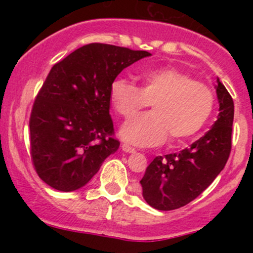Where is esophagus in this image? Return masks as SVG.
<instances>
[{
  "mask_svg": "<svg viewBox=\"0 0 253 253\" xmlns=\"http://www.w3.org/2000/svg\"><path fill=\"white\" fill-rule=\"evenodd\" d=\"M121 149L124 150L125 153H134V152H136V149H134V148H132L131 145H128V144H122Z\"/></svg>",
  "mask_w": 253,
  "mask_h": 253,
  "instance_id": "esophagus-1",
  "label": "esophagus"
}]
</instances>
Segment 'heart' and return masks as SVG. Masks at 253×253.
Instances as JSON below:
<instances>
[{
    "mask_svg": "<svg viewBox=\"0 0 253 253\" xmlns=\"http://www.w3.org/2000/svg\"><path fill=\"white\" fill-rule=\"evenodd\" d=\"M141 86L124 78L110 85V103L119 116L128 120L152 104L153 111L129 120L120 128L124 141L153 147L167 141L182 142L195 136L211 115L213 91L187 73L172 67L153 68L137 76Z\"/></svg>",
    "mask_w": 253,
    "mask_h": 253,
    "instance_id": "b5f03b06",
    "label": "heart"
}]
</instances>
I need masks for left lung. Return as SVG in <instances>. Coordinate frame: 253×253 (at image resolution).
Wrapping results in <instances>:
<instances>
[{"mask_svg": "<svg viewBox=\"0 0 253 253\" xmlns=\"http://www.w3.org/2000/svg\"><path fill=\"white\" fill-rule=\"evenodd\" d=\"M219 114L211 128L178 153L157 157L139 181L145 202L172 211L197 198L225 167L231 150L234 101L216 77Z\"/></svg>", "mask_w": 253, "mask_h": 253, "instance_id": "8db88e82", "label": "left lung"}]
</instances>
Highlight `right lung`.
<instances>
[{
	"instance_id": "obj_1",
	"label": "right lung",
	"mask_w": 253,
	"mask_h": 253,
	"mask_svg": "<svg viewBox=\"0 0 253 253\" xmlns=\"http://www.w3.org/2000/svg\"><path fill=\"white\" fill-rule=\"evenodd\" d=\"M148 51L88 44L56 63L30 115V154L39 177L71 192L85 186L120 142L112 138L110 85Z\"/></svg>"
}]
</instances>
